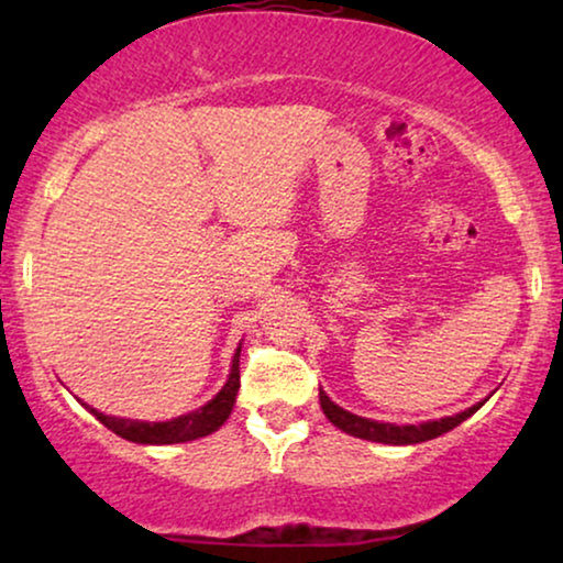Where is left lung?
<instances>
[{"instance_id":"8db88e82","label":"left lung","mask_w":563,"mask_h":563,"mask_svg":"<svg viewBox=\"0 0 563 563\" xmlns=\"http://www.w3.org/2000/svg\"><path fill=\"white\" fill-rule=\"evenodd\" d=\"M482 405L484 402H476L468 407V410L449 415V418H441V420L418 422V426H397V422H379V420L361 418V415L343 410V407H338L333 399L320 389V407L322 412H325V418L333 422L335 428H341L343 433H349L353 438H364V441L387 443V445H412V443L433 441V438L449 433V430L461 426L466 418H472Z\"/></svg>"}]
</instances>
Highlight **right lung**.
Instances as JSON below:
<instances>
[{
  "instance_id": "1",
  "label": "right lung",
  "mask_w": 563,
  "mask_h": 563,
  "mask_svg": "<svg viewBox=\"0 0 563 563\" xmlns=\"http://www.w3.org/2000/svg\"><path fill=\"white\" fill-rule=\"evenodd\" d=\"M241 343L233 353V364H230L228 382L222 384V389L214 395L210 402L199 407V410H191L187 415H179V418L161 420V422H148V420H130V418H114V415H104L95 410V407L84 405L87 410L95 415V418L102 422L104 428H110L114 435L125 438V441L143 443V445H168V443H187L197 441V438H205L214 433V430L225 426L235 407L238 389H241Z\"/></svg>"
}]
</instances>
